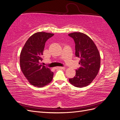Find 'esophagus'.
Instances as JSON below:
<instances>
[{
    "label": "esophagus",
    "mask_w": 120,
    "mask_h": 120,
    "mask_svg": "<svg viewBox=\"0 0 120 120\" xmlns=\"http://www.w3.org/2000/svg\"><path fill=\"white\" fill-rule=\"evenodd\" d=\"M56 69H58V68H60V69H64L65 68L64 67H57L55 68Z\"/></svg>",
    "instance_id": "obj_1"
}]
</instances>
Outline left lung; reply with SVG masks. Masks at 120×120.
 Returning <instances> with one entry per match:
<instances>
[{
	"label": "left lung",
	"mask_w": 120,
	"mask_h": 120,
	"mask_svg": "<svg viewBox=\"0 0 120 120\" xmlns=\"http://www.w3.org/2000/svg\"><path fill=\"white\" fill-rule=\"evenodd\" d=\"M75 43V56L80 60L81 67L76 70L75 75L69 79L71 85L78 88L88 86L97 75L100 68L101 58L99 50L92 39L82 32L68 34Z\"/></svg>",
	"instance_id": "8db88e82"
}]
</instances>
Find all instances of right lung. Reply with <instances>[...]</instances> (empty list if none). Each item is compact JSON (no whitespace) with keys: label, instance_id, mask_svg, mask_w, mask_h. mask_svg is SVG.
<instances>
[{"label":"right lung","instance_id":"add662e5","mask_svg":"<svg viewBox=\"0 0 120 120\" xmlns=\"http://www.w3.org/2000/svg\"><path fill=\"white\" fill-rule=\"evenodd\" d=\"M53 34L38 32L29 38L21 50L20 66L25 77L31 85L42 87L49 84L53 79V72L42 66V56L47 40Z\"/></svg>","mask_w":120,"mask_h":120}]
</instances>
